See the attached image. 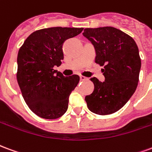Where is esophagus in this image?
I'll use <instances>...</instances> for the list:
<instances>
[{"label":"esophagus","instance_id":"obj_1","mask_svg":"<svg viewBox=\"0 0 152 152\" xmlns=\"http://www.w3.org/2000/svg\"><path fill=\"white\" fill-rule=\"evenodd\" d=\"M80 80L81 81H87L88 80V78L86 77H84V76H83V75H81L80 76Z\"/></svg>","mask_w":152,"mask_h":152}]
</instances>
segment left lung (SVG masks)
Wrapping results in <instances>:
<instances>
[{
	"mask_svg": "<svg viewBox=\"0 0 152 152\" xmlns=\"http://www.w3.org/2000/svg\"><path fill=\"white\" fill-rule=\"evenodd\" d=\"M83 35L95 46V61L102 69L105 80L91 77L93 92L85 97L90 111L108 115L118 111L137 88L141 68L138 48L134 39L115 27L85 28Z\"/></svg>",
	"mask_w": 152,
	"mask_h": 152,
	"instance_id": "left-lung-1",
	"label": "left lung"
}]
</instances>
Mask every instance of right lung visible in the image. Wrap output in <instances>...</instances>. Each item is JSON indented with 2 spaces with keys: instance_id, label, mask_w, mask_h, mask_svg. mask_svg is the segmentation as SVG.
I'll return each mask as SVG.
<instances>
[{
  "instance_id": "add662e5",
  "label": "right lung",
  "mask_w": 152,
  "mask_h": 152,
  "mask_svg": "<svg viewBox=\"0 0 152 152\" xmlns=\"http://www.w3.org/2000/svg\"><path fill=\"white\" fill-rule=\"evenodd\" d=\"M83 28L50 27L35 31L26 38L18 53L17 80L23 97L35 115L56 119L67 111L69 96L77 87V75L65 77L56 72L64 59L63 43Z\"/></svg>"
}]
</instances>
